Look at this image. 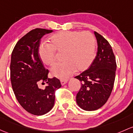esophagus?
I'll return each mask as SVG.
<instances>
[{
  "mask_svg": "<svg viewBox=\"0 0 133 133\" xmlns=\"http://www.w3.org/2000/svg\"><path fill=\"white\" fill-rule=\"evenodd\" d=\"M68 82V79H61V83L62 85H65Z\"/></svg>",
  "mask_w": 133,
  "mask_h": 133,
  "instance_id": "esophagus-1",
  "label": "esophagus"
}]
</instances>
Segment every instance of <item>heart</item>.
Instances as JSON below:
<instances>
[{
  "label": "heart",
  "instance_id": "b5f03b06",
  "mask_svg": "<svg viewBox=\"0 0 133 133\" xmlns=\"http://www.w3.org/2000/svg\"><path fill=\"white\" fill-rule=\"evenodd\" d=\"M50 44H41L38 54L45 65L51 66L57 61V53H64V62L54 65L51 73L55 77L65 79L77 69H87L95 57L96 40L89 32L61 31L49 37Z\"/></svg>",
  "mask_w": 133,
  "mask_h": 133
}]
</instances>
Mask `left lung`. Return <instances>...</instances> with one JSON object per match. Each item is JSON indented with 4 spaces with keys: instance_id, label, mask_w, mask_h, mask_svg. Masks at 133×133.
<instances>
[{
    "instance_id": "left-lung-1",
    "label": "left lung",
    "mask_w": 133,
    "mask_h": 133,
    "mask_svg": "<svg viewBox=\"0 0 133 133\" xmlns=\"http://www.w3.org/2000/svg\"><path fill=\"white\" fill-rule=\"evenodd\" d=\"M94 34L98 45L97 55L89 69L75 77L82 84L76 103L86 111L97 110L107 103L114 87L117 68L110 43L97 32Z\"/></svg>"
}]
</instances>
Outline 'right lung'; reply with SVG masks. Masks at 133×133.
<instances>
[{"mask_svg": "<svg viewBox=\"0 0 133 133\" xmlns=\"http://www.w3.org/2000/svg\"><path fill=\"white\" fill-rule=\"evenodd\" d=\"M52 30L37 29L30 30L15 45L11 54L10 76L15 96L21 106L30 114L42 115L50 111L55 103V93L61 87L58 78L48 77L39 56L41 39ZM47 86L40 89L39 83Z\"/></svg>", "mask_w": 133, "mask_h": 133, "instance_id": "obj_1", "label": "right lung"}]
</instances>
